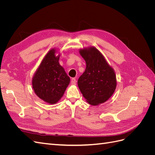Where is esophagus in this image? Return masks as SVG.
Wrapping results in <instances>:
<instances>
[{
  "mask_svg": "<svg viewBox=\"0 0 155 155\" xmlns=\"http://www.w3.org/2000/svg\"><path fill=\"white\" fill-rule=\"evenodd\" d=\"M71 83L72 84V85H76V79L75 78H72L71 79Z\"/></svg>",
  "mask_w": 155,
  "mask_h": 155,
  "instance_id": "esophagus-1",
  "label": "esophagus"
}]
</instances>
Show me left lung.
<instances>
[{
	"instance_id": "1",
	"label": "left lung",
	"mask_w": 155,
	"mask_h": 155,
	"mask_svg": "<svg viewBox=\"0 0 155 155\" xmlns=\"http://www.w3.org/2000/svg\"><path fill=\"white\" fill-rule=\"evenodd\" d=\"M79 51L86 62L85 71L78 81L79 90L89 104H103L109 100L116 89L114 70L94 47Z\"/></svg>"
}]
</instances>
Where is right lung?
Returning <instances> with one entry per match:
<instances>
[{
  "label": "right lung",
  "mask_w": 155,
  "mask_h": 155,
  "mask_svg": "<svg viewBox=\"0 0 155 155\" xmlns=\"http://www.w3.org/2000/svg\"><path fill=\"white\" fill-rule=\"evenodd\" d=\"M55 50H50L36 71L32 85L36 94L50 104L57 103L64 94L70 83V78L59 63Z\"/></svg>",
  "instance_id": "add662e5"
}]
</instances>
